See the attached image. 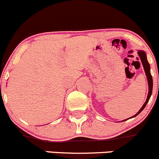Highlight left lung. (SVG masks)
<instances>
[{
	"label": "left lung",
	"instance_id": "1",
	"mask_svg": "<svg viewBox=\"0 0 159 159\" xmlns=\"http://www.w3.org/2000/svg\"><path fill=\"white\" fill-rule=\"evenodd\" d=\"M138 55L139 56L140 59H141V63H142L143 67H144V72H145L146 76H147L148 83V97H147V99H146L145 102H144V103L143 104V106L141 107V109L139 110V111H138V112L135 115H134L133 117H131L130 118L126 119V120H123V121H125V120H128V119L133 118V117H136L137 115H138V114H139L140 113H141V111L144 110V108L145 107V106L147 105L149 99H150L151 96H152V88H153V80H152V75H151L150 65H149L148 62V60H147V56H146V53H145V52L143 51V50H138Z\"/></svg>",
	"mask_w": 159,
	"mask_h": 159
}]
</instances>
